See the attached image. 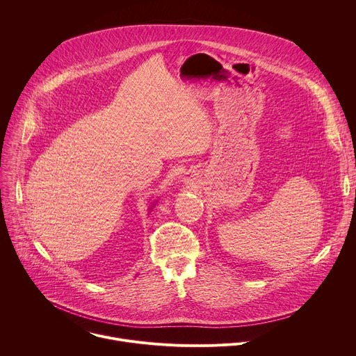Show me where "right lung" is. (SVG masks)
I'll return each mask as SVG.
<instances>
[{
    "instance_id": "obj_1",
    "label": "right lung",
    "mask_w": 356,
    "mask_h": 356,
    "mask_svg": "<svg viewBox=\"0 0 356 356\" xmlns=\"http://www.w3.org/2000/svg\"><path fill=\"white\" fill-rule=\"evenodd\" d=\"M154 206H155V204H154ZM154 206H152V207H154ZM152 207H150V209H149V210H152Z\"/></svg>"
}]
</instances>
